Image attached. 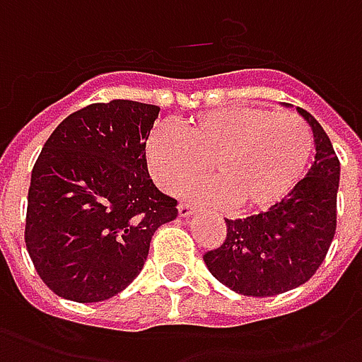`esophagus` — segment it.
<instances>
[{"label":"esophagus","mask_w":362,"mask_h":362,"mask_svg":"<svg viewBox=\"0 0 362 362\" xmlns=\"http://www.w3.org/2000/svg\"><path fill=\"white\" fill-rule=\"evenodd\" d=\"M179 216H181V218H189V216H192V214H194V208L192 206H189V204H179Z\"/></svg>","instance_id":"34e87169"}]
</instances>
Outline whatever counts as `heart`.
Returning a JSON list of instances; mask_svg holds the SVG:
<instances>
[{"instance_id":"heart-1","label":"heart","mask_w":362,"mask_h":362,"mask_svg":"<svg viewBox=\"0 0 362 362\" xmlns=\"http://www.w3.org/2000/svg\"><path fill=\"white\" fill-rule=\"evenodd\" d=\"M313 152V131L299 115L228 105L187 121L183 136L168 127L154 129L146 163L158 187L170 194L206 177L212 165L218 181L191 187L187 194L192 200L264 212L303 183Z\"/></svg>"}]
</instances>
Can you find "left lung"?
<instances>
[{
	"label": "left lung",
	"mask_w": 362,
	"mask_h": 362,
	"mask_svg": "<svg viewBox=\"0 0 362 362\" xmlns=\"http://www.w3.org/2000/svg\"><path fill=\"white\" fill-rule=\"evenodd\" d=\"M297 112L315 134L316 156L307 177L268 212L226 220L223 243L202 257L214 278L239 295L272 297L303 286L336 233L339 160L320 123L303 107Z\"/></svg>",
	"instance_id": "1"
}]
</instances>
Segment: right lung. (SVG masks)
Here are the masks:
<instances>
[{
	"instance_id": "add662e5",
	"label": "right lung",
	"mask_w": 362,
	"mask_h": 362,
	"mask_svg": "<svg viewBox=\"0 0 362 362\" xmlns=\"http://www.w3.org/2000/svg\"><path fill=\"white\" fill-rule=\"evenodd\" d=\"M158 105L90 104L55 127L34 163L25 243L55 295L98 303L141 274L154 231L177 218V200L158 191L146 141Z\"/></svg>"
}]
</instances>
